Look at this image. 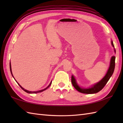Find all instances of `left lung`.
Returning <instances> with one entry per match:
<instances>
[{"instance_id": "left-lung-1", "label": "left lung", "mask_w": 123, "mask_h": 123, "mask_svg": "<svg viewBox=\"0 0 123 123\" xmlns=\"http://www.w3.org/2000/svg\"><path fill=\"white\" fill-rule=\"evenodd\" d=\"M111 45L114 48V45L113 41L111 42ZM114 51L116 52L115 49H114ZM115 56H112L111 60L110 66H109V69L107 72L105 76L98 83H96L92 87L89 88H81L78 85L76 82V80L74 78V75H72L71 77V82L72 85L75 88V89L78 90L79 92H81L83 93H87V94H92V93H96L100 91L102 89H103L107 83L108 80L110 79V78L113 75V72L115 69Z\"/></svg>"}]
</instances>
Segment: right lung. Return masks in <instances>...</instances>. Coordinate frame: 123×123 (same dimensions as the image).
<instances>
[{
    "mask_svg": "<svg viewBox=\"0 0 123 123\" xmlns=\"http://www.w3.org/2000/svg\"><path fill=\"white\" fill-rule=\"evenodd\" d=\"M9 65H10V72H11V74H12V77H13V75H12V68H11V64H10H10H9ZM17 82V81H16ZM17 83L18 84V85H19V86H20V87L22 89L24 90V91H25V92H27V93H38V92H42V91H44V90H46L47 89H48L49 86H51V83H52V81L50 82V83H49V85L48 86V87H47L46 88H45V89H42V90H38V91H28V90H26V89H25L24 88H23L21 86H20L19 83H18V82H17Z\"/></svg>",
    "mask_w": 123,
    "mask_h": 123,
    "instance_id": "obj_1",
    "label": "right lung"
}]
</instances>
